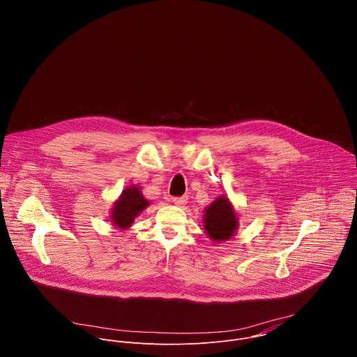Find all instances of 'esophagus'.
<instances>
[{"instance_id":"obj_1","label":"esophagus","mask_w":357,"mask_h":357,"mask_svg":"<svg viewBox=\"0 0 357 357\" xmlns=\"http://www.w3.org/2000/svg\"><path fill=\"white\" fill-rule=\"evenodd\" d=\"M173 202L177 206H184L187 204V197H176V198H173Z\"/></svg>"}]
</instances>
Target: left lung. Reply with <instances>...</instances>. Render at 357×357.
<instances>
[{
    "label": "left lung",
    "mask_w": 357,
    "mask_h": 357,
    "mask_svg": "<svg viewBox=\"0 0 357 357\" xmlns=\"http://www.w3.org/2000/svg\"><path fill=\"white\" fill-rule=\"evenodd\" d=\"M202 226L213 243L230 240L238 229V215L227 195H219L205 208Z\"/></svg>",
    "instance_id": "obj_1"
}]
</instances>
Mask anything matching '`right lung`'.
Listing matches in <instances>:
<instances>
[{
	"label": "right lung",
	"mask_w": 357,
	"mask_h": 357,
	"mask_svg": "<svg viewBox=\"0 0 357 357\" xmlns=\"http://www.w3.org/2000/svg\"><path fill=\"white\" fill-rule=\"evenodd\" d=\"M149 205L151 202L144 197L139 185H128L114 201L109 215L110 222L117 230H127L134 225L135 218H138Z\"/></svg>",
	"instance_id": "obj_1"
}]
</instances>
